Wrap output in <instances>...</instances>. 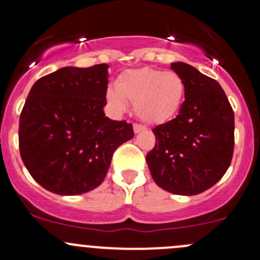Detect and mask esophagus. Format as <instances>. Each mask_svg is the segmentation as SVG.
<instances>
[{"mask_svg":"<svg viewBox=\"0 0 260 260\" xmlns=\"http://www.w3.org/2000/svg\"><path fill=\"white\" fill-rule=\"evenodd\" d=\"M145 129H146L145 125L138 124V123H135V124H133V131H135V133H140V132H142V131H145Z\"/></svg>","mask_w":260,"mask_h":260,"instance_id":"obj_1","label":"esophagus"}]
</instances>
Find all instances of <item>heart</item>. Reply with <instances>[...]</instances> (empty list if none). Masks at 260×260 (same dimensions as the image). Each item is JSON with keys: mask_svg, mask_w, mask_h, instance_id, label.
Returning <instances> with one entry per match:
<instances>
[{"mask_svg": "<svg viewBox=\"0 0 260 260\" xmlns=\"http://www.w3.org/2000/svg\"><path fill=\"white\" fill-rule=\"evenodd\" d=\"M107 101L117 112L125 109V102L135 106L140 119L161 124L179 112L185 98V83L177 73L153 68L123 72L115 80V90H107Z\"/></svg>", "mask_w": 260, "mask_h": 260, "instance_id": "1", "label": "heart"}]
</instances>
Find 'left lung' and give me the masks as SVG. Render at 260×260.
Returning <instances> with one entry per match:
<instances>
[{
	"label": "left lung",
	"instance_id": "1",
	"mask_svg": "<svg viewBox=\"0 0 260 260\" xmlns=\"http://www.w3.org/2000/svg\"><path fill=\"white\" fill-rule=\"evenodd\" d=\"M171 69L185 83V101L172 120L152 129L156 145L146 161L154 182L176 195H198L229 169L234 112L220 84L185 62Z\"/></svg>",
	"mask_w": 260,
	"mask_h": 260
}]
</instances>
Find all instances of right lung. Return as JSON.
<instances>
[{
	"mask_svg": "<svg viewBox=\"0 0 260 260\" xmlns=\"http://www.w3.org/2000/svg\"><path fill=\"white\" fill-rule=\"evenodd\" d=\"M108 68H61L28 93L18 147L27 171L48 191L80 195L98 187L115 149L135 136L132 123L104 114Z\"/></svg>",
	"mask_w": 260,
	"mask_h": 260,
	"instance_id": "obj_1",
	"label": "right lung"
}]
</instances>
